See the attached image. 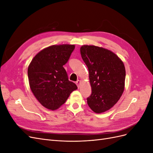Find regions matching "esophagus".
<instances>
[{
	"mask_svg": "<svg viewBox=\"0 0 153 153\" xmlns=\"http://www.w3.org/2000/svg\"><path fill=\"white\" fill-rule=\"evenodd\" d=\"M76 85H77V87L79 88L80 87V84H81V82H80V80H77L76 82Z\"/></svg>",
	"mask_w": 153,
	"mask_h": 153,
	"instance_id": "esophagus-1",
	"label": "esophagus"
}]
</instances>
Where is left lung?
Masks as SVG:
<instances>
[{
	"mask_svg": "<svg viewBox=\"0 0 153 153\" xmlns=\"http://www.w3.org/2000/svg\"><path fill=\"white\" fill-rule=\"evenodd\" d=\"M80 53L89 70L92 89L87 104L94 112H104L117 102L124 91V64L112 52L93 45L82 46Z\"/></svg>",
	"mask_w": 153,
	"mask_h": 153,
	"instance_id": "8db88e82",
	"label": "left lung"
}]
</instances>
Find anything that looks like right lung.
<instances>
[{
    "instance_id": "add662e5",
    "label": "right lung",
    "mask_w": 153,
    "mask_h": 153,
    "mask_svg": "<svg viewBox=\"0 0 153 153\" xmlns=\"http://www.w3.org/2000/svg\"><path fill=\"white\" fill-rule=\"evenodd\" d=\"M75 49V45H53L41 50L28 68L30 89L39 102L48 109L55 110L66 102L77 89L68 80L63 66Z\"/></svg>"
}]
</instances>
